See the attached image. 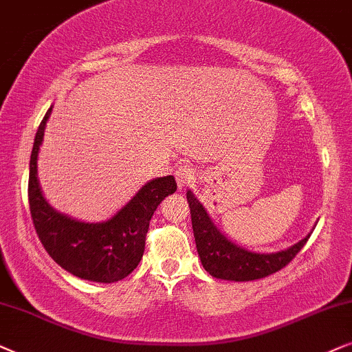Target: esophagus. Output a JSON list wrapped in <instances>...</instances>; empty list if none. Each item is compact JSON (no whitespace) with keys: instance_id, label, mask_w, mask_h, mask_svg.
Returning a JSON list of instances; mask_svg holds the SVG:
<instances>
[{"instance_id":"obj_1","label":"esophagus","mask_w":352,"mask_h":352,"mask_svg":"<svg viewBox=\"0 0 352 352\" xmlns=\"http://www.w3.org/2000/svg\"><path fill=\"white\" fill-rule=\"evenodd\" d=\"M175 180L179 184V188H185V186H190L196 180V172L191 166H179L175 170Z\"/></svg>"}]
</instances>
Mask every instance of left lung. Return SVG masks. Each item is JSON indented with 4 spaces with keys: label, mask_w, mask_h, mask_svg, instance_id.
<instances>
[{
    "label": "left lung",
    "mask_w": 352,
    "mask_h": 352,
    "mask_svg": "<svg viewBox=\"0 0 352 352\" xmlns=\"http://www.w3.org/2000/svg\"><path fill=\"white\" fill-rule=\"evenodd\" d=\"M186 199L190 204L196 250H198L203 267L215 278L251 282V280L269 277L275 272L282 270L285 265H288L311 236L307 235L289 250L274 252V254L250 252L233 245L223 235H220V232L210 222L206 209L191 195V191L186 193Z\"/></svg>",
    "instance_id": "1"
}]
</instances>
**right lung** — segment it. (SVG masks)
<instances>
[{"instance_id":"add662e5","label":"right lung","mask_w":352,"mask_h":352,"mask_svg":"<svg viewBox=\"0 0 352 352\" xmlns=\"http://www.w3.org/2000/svg\"><path fill=\"white\" fill-rule=\"evenodd\" d=\"M51 109L36 130L30 156L29 206L36 235L56 264L75 277L98 283L119 282L137 269L149 220L161 201L175 193L177 182L172 175L151 180L120 212L102 223L78 222L56 212L45 201L36 180V156Z\"/></svg>"}]
</instances>
